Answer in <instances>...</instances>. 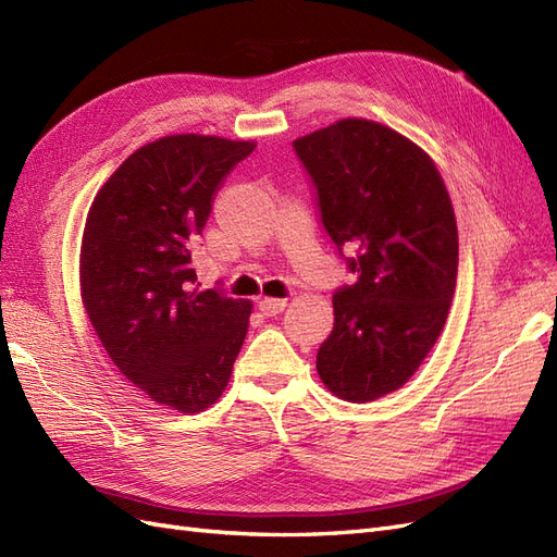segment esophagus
Instances as JSON below:
<instances>
[{"label": "esophagus", "mask_w": 557, "mask_h": 557, "mask_svg": "<svg viewBox=\"0 0 557 557\" xmlns=\"http://www.w3.org/2000/svg\"><path fill=\"white\" fill-rule=\"evenodd\" d=\"M258 309L264 315H278L285 309V299H274V297H264L258 301Z\"/></svg>", "instance_id": "1"}]
</instances>
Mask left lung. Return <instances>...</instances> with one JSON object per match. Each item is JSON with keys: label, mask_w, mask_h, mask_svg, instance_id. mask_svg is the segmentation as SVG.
I'll return each mask as SVG.
<instances>
[{"label": "left lung", "mask_w": 557, "mask_h": 557, "mask_svg": "<svg viewBox=\"0 0 557 557\" xmlns=\"http://www.w3.org/2000/svg\"><path fill=\"white\" fill-rule=\"evenodd\" d=\"M327 237L352 285L332 295L334 327L315 369L348 401L407 383L440 339L458 278V225L425 150L395 129L346 117L293 141ZM357 256L346 259L344 249Z\"/></svg>", "instance_id": "left-lung-1"}]
</instances>
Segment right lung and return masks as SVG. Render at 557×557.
Listing matches in <instances>:
<instances>
[{
	"mask_svg": "<svg viewBox=\"0 0 557 557\" xmlns=\"http://www.w3.org/2000/svg\"><path fill=\"white\" fill-rule=\"evenodd\" d=\"M256 144L174 134L132 153L97 193L81 295L113 364L158 404L197 413L223 395L250 301L201 290L195 272L213 199Z\"/></svg>",
	"mask_w": 557,
	"mask_h": 557,
	"instance_id": "add662e5",
	"label": "right lung"
}]
</instances>
